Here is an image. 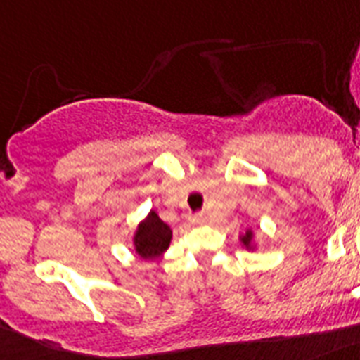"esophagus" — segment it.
Instances as JSON below:
<instances>
[{
  "mask_svg": "<svg viewBox=\"0 0 360 360\" xmlns=\"http://www.w3.org/2000/svg\"><path fill=\"white\" fill-rule=\"evenodd\" d=\"M190 220V224H201V221H203V216L201 214H192L188 218Z\"/></svg>",
  "mask_w": 360,
  "mask_h": 360,
  "instance_id": "1",
  "label": "esophagus"
}]
</instances>
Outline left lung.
I'll return each instance as SVG.
<instances>
[{
  "label": "left lung",
  "instance_id": "left-lung-1",
  "mask_svg": "<svg viewBox=\"0 0 360 360\" xmlns=\"http://www.w3.org/2000/svg\"><path fill=\"white\" fill-rule=\"evenodd\" d=\"M238 240H240L242 248H246V250L250 251L257 250V235L253 229H248L246 233H242V235L238 236Z\"/></svg>",
  "mask_w": 360,
  "mask_h": 360
}]
</instances>
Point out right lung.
Segmentation results:
<instances>
[{
    "instance_id": "right-lung-1",
    "label": "right lung",
    "mask_w": 360,
    "mask_h": 360,
    "mask_svg": "<svg viewBox=\"0 0 360 360\" xmlns=\"http://www.w3.org/2000/svg\"><path fill=\"white\" fill-rule=\"evenodd\" d=\"M172 227L160 220L155 210H150L133 233L134 253L144 261H155L165 255L170 248Z\"/></svg>"
}]
</instances>
